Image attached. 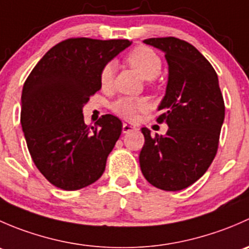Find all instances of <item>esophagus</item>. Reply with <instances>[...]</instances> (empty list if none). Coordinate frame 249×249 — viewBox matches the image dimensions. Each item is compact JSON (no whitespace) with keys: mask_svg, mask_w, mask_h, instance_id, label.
<instances>
[{"mask_svg":"<svg viewBox=\"0 0 249 249\" xmlns=\"http://www.w3.org/2000/svg\"><path fill=\"white\" fill-rule=\"evenodd\" d=\"M134 129H135L134 125L126 124V123H124V124H123V132H124V134H126V132L131 131V130H134Z\"/></svg>","mask_w":249,"mask_h":249,"instance_id":"1","label":"esophagus"}]
</instances>
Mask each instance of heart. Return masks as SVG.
Listing matches in <instances>:
<instances>
[{
    "mask_svg": "<svg viewBox=\"0 0 249 249\" xmlns=\"http://www.w3.org/2000/svg\"><path fill=\"white\" fill-rule=\"evenodd\" d=\"M125 61L135 71L139 72L144 79H154L161 72V59L154 50L147 47H137L132 49L125 56ZM113 76H114V64L107 62L100 72L101 87H110L113 82ZM148 108H149V104L144 97L123 96L115 100L112 104L113 112L125 119H135L140 112H144Z\"/></svg>",
    "mask_w": 249,
    "mask_h": 249,
    "instance_id": "heart-1",
    "label": "heart"
}]
</instances>
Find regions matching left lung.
<instances>
[{
	"label": "left lung",
	"instance_id": "1",
	"mask_svg": "<svg viewBox=\"0 0 249 249\" xmlns=\"http://www.w3.org/2000/svg\"><path fill=\"white\" fill-rule=\"evenodd\" d=\"M165 53L169 64L166 94L159 106L165 136L142 127L144 144L141 171L154 187L177 192L196 182L212 164L219 144L225 106L218 77L208 60L188 42L176 37L144 39Z\"/></svg>",
	"mask_w": 249,
	"mask_h": 249
}]
</instances>
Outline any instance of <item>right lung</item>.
I'll use <instances>...</instances> for the list:
<instances>
[{
  "mask_svg": "<svg viewBox=\"0 0 249 249\" xmlns=\"http://www.w3.org/2000/svg\"><path fill=\"white\" fill-rule=\"evenodd\" d=\"M129 39L67 38L46 53L24 83L22 131L32 160L55 187L78 190L96 182L122 134L119 118L105 114L88 126L83 106L101 88V69Z\"/></svg>",
  "mask_w": 249,
  "mask_h": 249,
  "instance_id": "add662e5",
  "label": "right lung"
}]
</instances>
